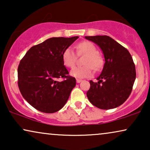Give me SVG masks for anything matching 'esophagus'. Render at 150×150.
I'll use <instances>...</instances> for the list:
<instances>
[{
    "label": "esophagus",
    "mask_w": 150,
    "mask_h": 150,
    "mask_svg": "<svg viewBox=\"0 0 150 150\" xmlns=\"http://www.w3.org/2000/svg\"><path fill=\"white\" fill-rule=\"evenodd\" d=\"M81 81H82V80H81V79H76V83H80Z\"/></svg>",
    "instance_id": "obj_1"
}]
</instances>
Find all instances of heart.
Returning <instances> with one entry per match:
<instances>
[{
  "instance_id": "heart-1",
  "label": "heart",
  "mask_w": 150,
  "mask_h": 150,
  "mask_svg": "<svg viewBox=\"0 0 150 150\" xmlns=\"http://www.w3.org/2000/svg\"><path fill=\"white\" fill-rule=\"evenodd\" d=\"M79 54H85L86 58L84 61L83 67H74L70 71V75L77 79L89 77L92 75V69L98 70L103 64L102 57L98 53L96 46L91 42H83L76 46ZM76 53L71 47L65 48L62 54V60L65 66L71 67L76 61Z\"/></svg>"
}]
</instances>
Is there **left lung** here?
Wrapping results in <instances>:
<instances>
[{
	"mask_svg": "<svg viewBox=\"0 0 150 150\" xmlns=\"http://www.w3.org/2000/svg\"><path fill=\"white\" fill-rule=\"evenodd\" d=\"M98 45L103 52L104 63L98 83L90 81L87 92L89 102L100 109L117 108L130 95L136 79L132 56L126 48L106 35L86 36Z\"/></svg>",
	"mask_w": 150,
	"mask_h": 150,
	"instance_id": "obj_1",
	"label": "left lung"
}]
</instances>
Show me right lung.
Returning a JSON list of instances; mask_svg holds the SVG:
<instances>
[{
	"label": "right lung",
	"mask_w": 150,
	"mask_h": 150,
	"mask_svg": "<svg viewBox=\"0 0 150 150\" xmlns=\"http://www.w3.org/2000/svg\"><path fill=\"white\" fill-rule=\"evenodd\" d=\"M78 38H49L31 47L20 61L18 87L23 98L37 110L53 113L67 102L76 79L67 76L62 54ZM59 77L67 79L60 82L57 81Z\"/></svg>",
	"instance_id": "obj_1"
}]
</instances>
